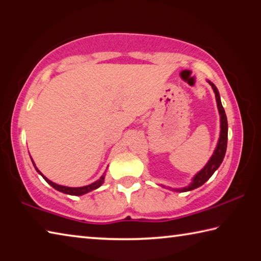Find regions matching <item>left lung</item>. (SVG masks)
<instances>
[{"instance_id": "8db88e82", "label": "left lung", "mask_w": 261, "mask_h": 261, "mask_svg": "<svg viewBox=\"0 0 261 261\" xmlns=\"http://www.w3.org/2000/svg\"><path fill=\"white\" fill-rule=\"evenodd\" d=\"M210 85L213 88L214 93H215V99L216 102H218V109L221 116V134H220V139L218 143V146H216V149L213 155H212L211 160L204 167V169H201L199 173H198L196 176H194L193 182L189 185L187 188H183L182 190H177L175 189V191H191L193 189H197L201 187L202 184L210 179L212 175L214 174V171L218 169L220 167L221 163L223 161V158L226 155V151H227V141H228V122H227V116L226 113H224V109L222 107V103H221V99H220V94L216 86L213 83L210 82Z\"/></svg>"}]
</instances>
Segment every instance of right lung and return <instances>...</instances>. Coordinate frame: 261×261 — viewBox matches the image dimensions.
I'll use <instances>...</instances> for the list:
<instances>
[{"instance_id":"obj_1","label":"right lung","mask_w":261,"mask_h":261,"mask_svg":"<svg viewBox=\"0 0 261 261\" xmlns=\"http://www.w3.org/2000/svg\"><path fill=\"white\" fill-rule=\"evenodd\" d=\"M35 169H37V171L39 174H40L43 178H45V180L46 182L48 183V184H50L53 188L54 189H56V190H59V191H61V192H63V193H67V194H72V196H82V194H84V193H87V192H90V191H92V190H95V189H98L101 184L103 183V178H105V176H101L100 177V179L99 180H96V182H94V183H92V184H90V185H86V187H82V188H68V187H62V185H59V184H55V183H53L51 180H49L48 178H46L45 176H43L40 171L38 170V168H35Z\"/></svg>"}]
</instances>
